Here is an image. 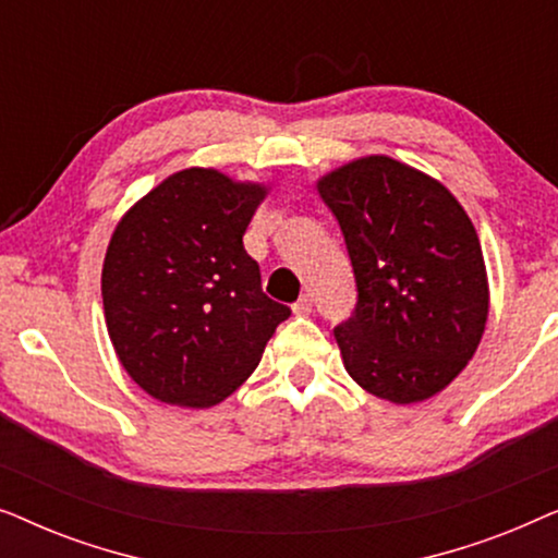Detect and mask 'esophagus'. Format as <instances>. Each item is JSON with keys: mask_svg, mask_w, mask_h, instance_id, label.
Wrapping results in <instances>:
<instances>
[{"mask_svg": "<svg viewBox=\"0 0 558 558\" xmlns=\"http://www.w3.org/2000/svg\"><path fill=\"white\" fill-rule=\"evenodd\" d=\"M294 315H310V312H312V300H310V296L307 294H304V296H300V300H296L294 302Z\"/></svg>", "mask_w": 558, "mask_h": 558, "instance_id": "34e87169", "label": "esophagus"}]
</instances>
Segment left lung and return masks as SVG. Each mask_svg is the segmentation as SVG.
<instances>
[{"label": "left lung", "instance_id": "8db88e82", "mask_svg": "<svg viewBox=\"0 0 558 558\" xmlns=\"http://www.w3.org/2000/svg\"><path fill=\"white\" fill-rule=\"evenodd\" d=\"M355 277V310L335 325L350 378L414 403L460 376L487 319V277L468 213L437 180L365 157L319 180Z\"/></svg>", "mask_w": 558, "mask_h": 558}]
</instances>
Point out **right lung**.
<instances>
[{
	"label": "right lung",
	"mask_w": 558,
	"mask_h": 558,
	"mask_svg": "<svg viewBox=\"0 0 558 558\" xmlns=\"http://www.w3.org/2000/svg\"><path fill=\"white\" fill-rule=\"evenodd\" d=\"M266 190L190 167L121 218L101 294L109 338L144 391L178 407H213L262 361L292 315L262 289L243 233Z\"/></svg>",
	"instance_id": "add662e5"
}]
</instances>
